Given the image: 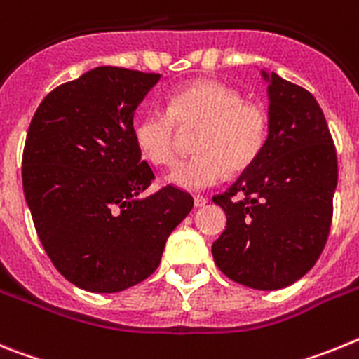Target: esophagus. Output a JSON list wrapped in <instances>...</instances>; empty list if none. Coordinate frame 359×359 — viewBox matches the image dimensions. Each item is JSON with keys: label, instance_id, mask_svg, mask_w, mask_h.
Here are the masks:
<instances>
[{"label": "esophagus", "instance_id": "34e87169", "mask_svg": "<svg viewBox=\"0 0 359 359\" xmlns=\"http://www.w3.org/2000/svg\"><path fill=\"white\" fill-rule=\"evenodd\" d=\"M193 201H195V205H197V208H204V205L208 204V197H204V195H195Z\"/></svg>", "mask_w": 359, "mask_h": 359}]
</instances>
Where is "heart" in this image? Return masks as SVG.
I'll return each instance as SVG.
<instances>
[{
    "label": "heart",
    "instance_id": "b5f03b06",
    "mask_svg": "<svg viewBox=\"0 0 359 359\" xmlns=\"http://www.w3.org/2000/svg\"><path fill=\"white\" fill-rule=\"evenodd\" d=\"M177 123L202 124L189 158L177 162L166 180L186 191L217 186L229 171H242L260 155L267 139V114L217 81H195L177 90L170 108H151L135 123L133 137L157 166L175 161Z\"/></svg>",
    "mask_w": 359,
    "mask_h": 359
}]
</instances>
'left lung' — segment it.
I'll list each match as a JSON object with an SVG mask.
<instances>
[{"label":"left lung","instance_id":"left-lung-1","mask_svg":"<svg viewBox=\"0 0 359 359\" xmlns=\"http://www.w3.org/2000/svg\"><path fill=\"white\" fill-rule=\"evenodd\" d=\"M267 139L231 188L213 197L226 229L211 253L233 282L276 291L300 280L325 248L338 161L322 108L302 86L260 70Z\"/></svg>","mask_w":359,"mask_h":359}]
</instances>
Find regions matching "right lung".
<instances>
[{
  "label": "right lung",
  "instance_id": "obj_1",
  "mask_svg": "<svg viewBox=\"0 0 359 359\" xmlns=\"http://www.w3.org/2000/svg\"><path fill=\"white\" fill-rule=\"evenodd\" d=\"M158 74L97 67L46 95L23 151V191L52 264L76 287L119 292L161 264L193 208L173 186L149 197L154 171L133 137L137 106Z\"/></svg>",
  "mask_w": 359,
  "mask_h": 359
}]
</instances>
